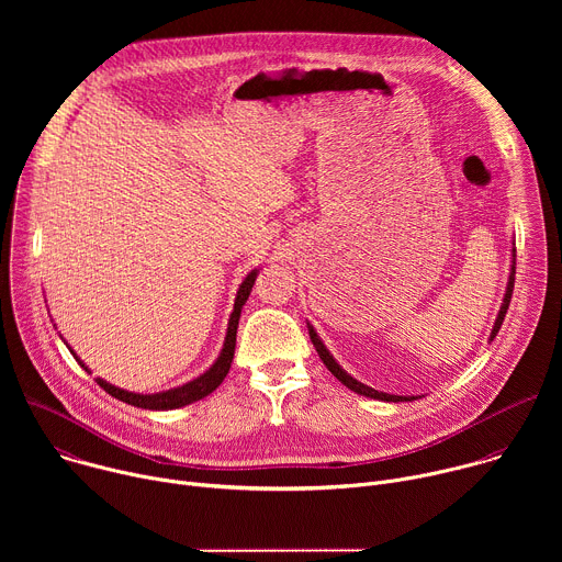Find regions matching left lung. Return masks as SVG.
Segmentation results:
<instances>
[{
  "mask_svg": "<svg viewBox=\"0 0 562 562\" xmlns=\"http://www.w3.org/2000/svg\"><path fill=\"white\" fill-rule=\"evenodd\" d=\"M514 280H516V247H512V269H509V280H507V289H505V297H503V302H501V311H498V315H496V323H494V329H492V334H490V340H494L496 338V334L501 331V325H503V319H505V315H507V308H509V302H512V293H514ZM306 329H308V338H311V342H313V347H315V351H317V356H319V360L325 362V367L345 384V386H349L351 391H356V393H360V395H364V397H373V400H384V403H412V400H416L418 395H393V393H384V391H375V389H371V386H367V384H362L360 380H356L353 375H349L338 362H336V358L329 353V349L325 347V342L319 340V336L315 334V329L306 323Z\"/></svg>",
  "mask_w": 562,
  "mask_h": 562,
  "instance_id": "left-lung-1",
  "label": "left lung"
}]
</instances>
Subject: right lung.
<instances>
[{
	"label": "right lung",
	"mask_w": 562,
	"mask_h": 562,
	"mask_svg": "<svg viewBox=\"0 0 562 562\" xmlns=\"http://www.w3.org/2000/svg\"><path fill=\"white\" fill-rule=\"evenodd\" d=\"M260 269H254L245 280L243 284H239L237 289V295H235V302H233V311H231V317H228V327H226V338H224V345H222V351L217 356V360L198 378H193L191 382L182 384V386H173V389H167V391H159V393H135V391H126V389H120L111 382H106L104 378H95L98 384L111 393L113 397L122 400V403L126 405H133V407H139V409H150V412H169V409H180V407H187V405H193L198 403V400L206 397L209 393H213L222 380L226 378L228 369H231V362H233V353H235V336H237V323H239V313H243V306L245 302L249 300L251 295V289L256 284V278H258ZM64 340V338H61ZM66 342V340H64ZM68 347V345H66ZM70 349V347H68ZM72 358L82 364L87 371H91L82 360H79V356L70 349Z\"/></svg>",
	"instance_id": "add662e5"
}]
</instances>
